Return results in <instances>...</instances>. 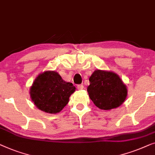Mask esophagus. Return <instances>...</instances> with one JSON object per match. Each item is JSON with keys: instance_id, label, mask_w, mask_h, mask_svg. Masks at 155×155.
I'll return each mask as SVG.
<instances>
[{"instance_id": "1", "label": "esophagus", "mask_w": 155, "mask_h": 155, "mask_svg": "<svg viewBox=\"0 0 155 155\" xmlns=\"http://www.w3.org/2000/svg\"><path fill=\"white\" fill-rule=\"evenodd\" d=\"M77 88H78V90H82V89L84 88V85H82V84L78 85V86H77Z\"/></svg>"}]
</instances>
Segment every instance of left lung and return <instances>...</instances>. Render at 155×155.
<instances>
[{"mask_svg": "<svg viewBox=\"0 0 155 155\" xmlns=\"http://www.w3.org/2000/svg\"><path fill=\"white\" fill-rule=\"evenodd\" d=\"M89 97L100 110H110L121 106L127 97V87L117 74L96 69L89 78Z\"/></svg>", "mask_w": 155, "mask_h": 155, "instance_id": "left-lung-1", "label": "left lung"}]
</instances>
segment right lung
Masks as SVG:
<instances>
[{
  "mask_svg": "<svg viewBox=\"0 0 155 155\" xmlns=\"http://www.w3.org/2000/svg\"><path fill=\"white\" fill-rule=\"evenodd\" d=\"M75 90V86L63 80L57 71H45L35 78L29 94L37 108L49 114H57L67 105Z\"/></svg>",
  "mask_w": 155,
  "mask_h": 155,
  "instance_id": "1",
  "label": "right lung"
}]
</instances>
